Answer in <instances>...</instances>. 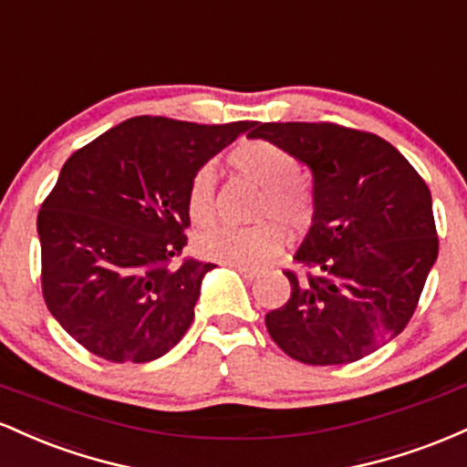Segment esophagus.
Listing matches in <instances>:
<instances>
[{
	"mask_svg": "<svg viewBox=\"0 0 467 467\" xmlns=\"http://www.w3.org/2000/svg\"><path fill=\"white\" fill-rule=\"evenodd\" d=\"M228 267H233V270H237L239 275L244 276V278H254V276H256L254 267H245V265H228Z\"/></svg>",
	"mask_w": 467,
	"mask_h": 467,
	"instance_id": "esophagus-1",
	"label": "esophagus"
}]
</instances>
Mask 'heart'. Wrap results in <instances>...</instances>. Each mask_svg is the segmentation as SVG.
Masks as SVG:
<instances>
[{"label": "heart", "mask_w": 467, "mask_h": 467, "mask_svg": "<svg viewBox=\"0 0 467 467\" xmlns=\"http://www.w3.org/2000/svg\"><path fill=\"white\" fill-rule=\"evenodd\" d=\"M226 162L239 178L261 186L252 217L264 219L256 226H217L197 239V252L203 259L228 265L254 267L265 264L281 248L283 230L296 234L314 219L312 184L298 175V160L272 140L248 138L228 149ZM186 213L195 226L215 222V173L202 166L186 186Z\"/></svg>", "instance_id": "heart-1"}]
</instances>
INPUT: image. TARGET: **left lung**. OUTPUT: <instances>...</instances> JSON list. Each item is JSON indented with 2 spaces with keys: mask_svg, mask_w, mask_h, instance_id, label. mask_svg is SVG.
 Returning <instances> with one entry per match:
<instances>
[{
  "mask_svg": "<svg viewBox=\"0 0 467 467\" xmlns=\"http://www.w3.org/2000/svg\"><path fill=\"white\" fill-rule=\"evenodd\" d=\"M250 138L314 171V223L285 270L292 296L265 314L294 360H362L404 331L437 261L431 189L393 144L336 122H256Z\"/></svg>",
  "mask_w": 467,
  "mask_h": 467,
  "instance_id": "1",
  "label": "left lung"
}]
</instances>
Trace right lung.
I'll list each match as a JSON object with an SVG mask.
<instances>
[{
    "label": "right lung",
    "instance_id": "add662e5",
    "mask_svg": "<svg viewBox=\"0 0 467 467\" xmlns=\"http://www.w3.org/2000/svg\"><path fill=\"white\" fill-rule=\"evenodd\" d=\"M254 127L136 116L67 158L41 203V292L80 347L109 362H151L195 316L213 264L182 256L186 186L208 158Z\"/></svg>",
    "mask_w": 467,
    "mask_h": 467
}]
</instances>
